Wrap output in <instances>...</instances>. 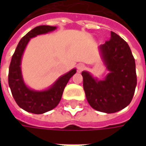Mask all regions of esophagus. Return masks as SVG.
I'll return each mask as SVG.
<instances>
[{"label":"esophagus","instance_id":"esophagus-1","mask_svg":"<svg viewBox=\"0 0 146 146\" xmlns=\"http://www.w3.org/2000/svg\"><path fill=\"white\" fill-rule=\"evenodd\" d=\"M84 68H85V66H84V64H79L78 66H77V69H78V71H79V72H81L82 70H84Z\"/></svg>","mask_w":146,"mask_h":146}]
</instances>
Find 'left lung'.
Masks as SVG:
<instances>
[{"instance_id": "8db88e82", "label": "left lung", "mask_w": 146, "mask_h": 146, "mask_svg": "<svg viewBox=\"0 0 146 146\" xmlns=\"http://www.w3.org/2000/svg\"><path fill=\"white\" fill-rule=\"evenodd\" d=\"M100 54L110 73L98 80L83 71V86L89 105L97 111L113 113L127 107L137 85L135 61L127 43L111 31L110 40L99 46Z\"/></svg>"}]
</instances>
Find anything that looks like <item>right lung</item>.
<instances>
[{"label":"right lung","instance_id":"right-lung-1","mask_svg":"<svg viewBox=\"0 0 146 146\" xmlns=\"http://www.w3.org/2000/svg\"><path fill=\"white\" fill-rule=\"evenodd\" d=\"M56 29V27L51 26L35 27L21 39L11 58L8 73V84L18 106L29 113L42 114L56 107L62 98L67 83L76 72V69L71 70L61 76L50 88L43 91L33 90L27 87L24 82L21 70V62L25 48L30 39L37 35L52 32Z\"/></svg>","mask_w":146,"mask_h":146}]
</instances>
